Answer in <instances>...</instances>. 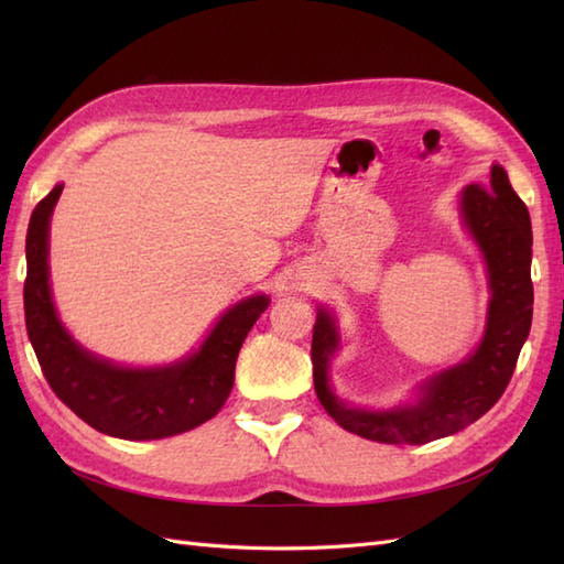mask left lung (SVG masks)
<instances>
[{"label": "left lung", "instance_id": "obj_1", "mask_svg": "<svg viewBox=\"0 0 564 564\" xmlns=\"http://www.w3.org/2000/svg\"><path fill=\"white\" fill-rule=\"evenodd\" d=\"M460 215L487 263L492 297L485 337L463 364L424 380L414 404L361 410L339 400L329 382V361L339 351V329L325 307L317 310L313 329L315 392L334 422L356 436L422 446L477 422L509 386L533 319L531 215L499 164H492L487 186L463 188Z\"/></svg>", "mask_w": 564, "mask_h": 564}]
</instances>
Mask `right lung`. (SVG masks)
<instances>
[{"instance_id": "obj_1", "label": "right lung", "mask_w": 564, "mask_h": 564, "mask_svg": "<svg viewBox=\"0 0 564 564\" xmlns=\"http://www.w3.org/2000/svg\"><path fill=\"white\" fill-rule=\"evenodd\" d=\"M59 194L63 184L31 215L23 283L26 332L47 386L82 422L116 438H166L208 422L232 390L237 354L269 297L251 295L232 305L200 349L176 364L128 368L94 356L63 327L47 283V230Z\"/></svg>"}]
</instances>
